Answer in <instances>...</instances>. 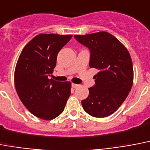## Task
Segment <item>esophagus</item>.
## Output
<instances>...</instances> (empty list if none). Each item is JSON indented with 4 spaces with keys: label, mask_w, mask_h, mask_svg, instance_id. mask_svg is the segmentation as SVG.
Here are the masks:
<instances>
[{
    "label": "esophagus",
    "mask_w": 150,
    "mask_h": 150,
    "mask_svg": "<svg viewBox=\"0 0 150 150\" xmlns=\"http://www.w3.org/2000/svg\"><path fill=\"white\" fill-rule=\"evenodd\" d=\"M79 85L76 84V83H72V87H74V88H76V87H78Z\"/></svg>",
    "instance_id": "obj_1"
}]
</instances>
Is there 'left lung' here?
<instances>
[{"label":"left lung","instance_id":"1","mask_svg":"<svg viewBox=\"0 0 150 150\" xmlns=\"http://www.w3.org/2000/svg\"><path fill=\"white\" fill-rule=\"evenodd\" d=\"M74 38L91 51L89 65L99 70L94 76L95 85L81 101L90 115L105 118L122 105L133 83V66L126 47L106 32L75 35Z\"/></svg>","mask_w":150,"mask_h":150}]
</instances>
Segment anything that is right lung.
I'll list each match as a JSON object with an SVG mask.
<instances>
[{
  "label": "right lung",
  "mask_w": 150,
  "mask_h": 150,
  "mask_svg": "<svg viewBox=\"0 0 150 150\" xmlns=\"http://www.w3.org/2000/svg\"><path fill=\"white\" fill-rule=\"evenodd\" d=\"M71 35L39 34L24 47L14 69L17 94L28 111L43 120H52L64 110L71 83L50 79L58 52Z\"/></svg>",
  "instance_id": "add662e5"
}]
</instances>
